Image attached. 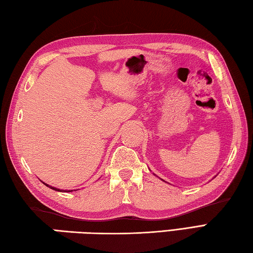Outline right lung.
<instances>
[{
	"label": "right lung",
	"mask_w": 253,
	"mask_h": 253,
	"mask_svg": "<svg viewBox=\"0 0 253 253\" xmlns=\"http://www.w3.org/2000/svg\"><path fill=\"white\" fill-rule=\"evenodd\" d=\"M45 186H47V187H49L50 189H53V190H57V191H61L59 189H57V188H54V187H52V186H48V185H46V183H45ZM63 191V190H62ZM66 192H70V191H72V190H65Z\"/></svg>",
	"instance_id": "obj_1"
}]
</instances>
